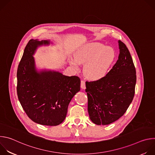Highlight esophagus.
Instances as JSON below:
<instances>
[{"label": "esophagus", "instance_id": "34e87169", "mask_svg": "<svg viewBox=\"0 0 155 155\" xmlns=\"http://www.w3.org/2000/svg\"><path fill=\"white\" fill-rule=\"evenodd\" d=\"M80 86H81V87L82 88V89H85L86 87V84H85V81L84 80H81V84H80Z\"/></svg>", "mask_w": 155, "mask_h": 155}]
</instances>
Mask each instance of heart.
<instances>
[{"mask_svg":"<svg viewBox=\"0 0 155 155\" xmlns=\"http://www.w3.org/2000/svg\"><path fill=\"white\" fill-rule=\"evenodd\" d=\"M115 59V52L111 48L103 44L93 42L87 43L75 54V61L71 64L77 67V63L85 64L84 72L91 80H99L107 73Z\"/></svg>","mask_w":155,"mask_h":155,"instance_id":"b5f03b06","label":"heart"}]
</instances>
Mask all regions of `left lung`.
Masks as SVG:
<instances>
[{
  "instance_id": "1",
  "label": "left lung",
  "mask_w": 155,
  "mask_h": 155,
  "mask_svg": "<svg viewBox=\"0 0 155 155\" xmlns=\"http://www.w3.org/2000/svg\"><path fill=\"white\" fill-rule=\"evenodd\" d=\"M118 59L107 75L86 82L87 111L97 125L111 124L121 118L133 100L136 83V68L125 44L119 40Z\"/></svg>"
}]
</instances>
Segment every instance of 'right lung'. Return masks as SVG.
Wrapping results in <instances>:
<instances>
[{"label": "right lung", "instance_id": "obj_1", "mask_svg": "<svg viewBox=\"0 0 155 155\" xmlns=\"http://www.w3.org/2000/svg\"><path fill=\"white\" fill-rule=\"evenodd\" d=\"M49 41L31 39L17 70V94L28 117L45 126H57L65 118L68 105L80 90V79L54 71L38 72L33 58L37 47Z\"/></svg>", "mask_w": 155, "mask_h": 155}]
</instances>
